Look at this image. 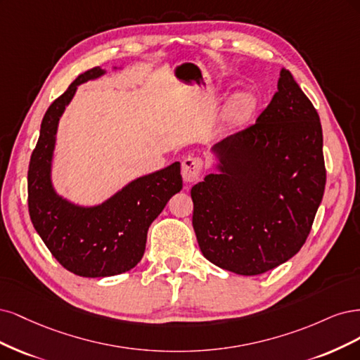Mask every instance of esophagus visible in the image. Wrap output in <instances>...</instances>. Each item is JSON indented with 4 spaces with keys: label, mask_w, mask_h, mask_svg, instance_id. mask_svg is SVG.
I'll list each match as a JSON object with an SVG mask.
<instances>
[{
    "label": "esophagus",
    "mask_w": 360,
    "mask_h": 360,
    "mask_svg": "<svg viewBox=\"0 0 360 360\" xmlns=\"http://www.w3.org/2000/svg\"><path fill=\"white\" fill-rule=\"evenodd\" d=\"M202 160L197 158V157H188L182 161V179L184 182L191 184L195 182L200 176V172H202Z\"/></svg>",
    "instance_id": "obj_1"
}]
</instances>
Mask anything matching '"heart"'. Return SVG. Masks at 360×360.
Here are the masks:
<instances>
[{"instance_id":"obj_1","label":"heart","mask_w":360,"mask_h":360,"mask_svg":"<svg viewBox=\"0 0 360 360\" xmlns=\"http://www.w3.org/2000/svg\"><path fill=\"white\" fill-rule=\"evenodd\" d=\"M256 106V98H254L250 92H239L233 98L230 100L227 110H226V120L230 125H238L245 121L250 113Z\"/></svg>"}]
</instances>
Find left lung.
<instances>
[{
    "instance_id": "8db88e82",
    "label": "left lung",
    "mask_w": 360,
    "mask_h": 360,
    "mask_svg": "<svg viewBox=\"0 0 360 360\" xmlns=\"http://www.w3.org/2000/svg\"><path fill=\"white\" fill-rule=\"evenodd\" d=\"M215 169L191 188L203 256L259 275L302 248L326 185L319 113L283 68L269 106L248 129L215 143Z\"/></svg>"
}]
</instances>
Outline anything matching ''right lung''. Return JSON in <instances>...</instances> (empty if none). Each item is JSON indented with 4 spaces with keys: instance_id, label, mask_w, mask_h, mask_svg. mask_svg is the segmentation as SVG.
<instances>
[{
    "instance_id": "add662e5",
    "label": "right lung",
    "mask_w": 360,
    "mask_h": 360,
    "mask_svg": "<svg viewBox=\"0 0 360 360\" xmlns=\"http://www.w3.org/2000/svg\"><path fill=\"white\" fill-rule=\"evenodd\" d=\"M117 70L118 67H113ZM94 67L79 75L46 110L28 169V210L34 229L52 256L79 276L103 278L133 269L142 260L150 223L182 188L181 163L129 182L100 205L82 206L60 195L52 161L60 118L80 84L101 77Z\"/></svg>"
}]
</instances>
